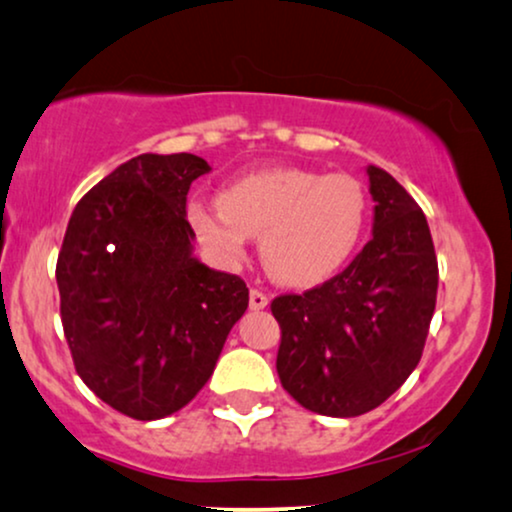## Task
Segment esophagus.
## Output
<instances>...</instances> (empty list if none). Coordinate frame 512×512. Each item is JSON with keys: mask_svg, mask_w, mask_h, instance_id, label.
<instances>
[{"mask_svg": "<svg viewBox=\"0 0 512 512\" xmlns=\"http://www.w3.org/2000/svg\"><path fill=\"white\" fill-rule=\"evenodd\" d=\"M269 304V297L262 293V290H250V309L252 312H260V309H264Z\"/></svg>", "mask_w": 512, "mask_h": 512, "instance_id": "esophagus-1", "label": "esophagus"}]
</instances>
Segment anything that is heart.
<instances>
[{"label":"heart","instance_id":"obj_1","mask_svg":"<svg viewBox=\"0 0 512 512\" xmlns=\"http://www.w3.org/2000/svg\"><path fill=\"white\" fill-rule=\"evenodd\" d=\"M198 241L226 264L260 236L264 267L288 286H314L352 260L368 226V193L352 174L269 167L229 184L217 205L191 200Z\"/></svg>","mask_w":512,"mask_h":512}]
</instances>
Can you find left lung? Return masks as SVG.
<instances>
[{
	"mask_svg": "<svg viewBox=\"0 0 512 512\" xmlns=\"http://www.w3.org/2000/svg\"><path fill=\"white\" fill-rule=\"evenodd\" d=\"M373 238L323 286L281 295L276 371L304 409L333 418L373 411L404 385L423 354L437 302V257L418 203L368 165Z\"/></svg>",
	"mask_w": 512,
	"mask_h": 512,
	"instance_id": "left-lung-1",
	"label": "left lung"
}]
</instances>
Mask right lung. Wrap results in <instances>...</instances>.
Segmentation results:
<instances>
[{
  "mask_svg": "<svg viewBox=\"0 0 512 512\" xmlns=\"http://www.w3.org/2000/svg\"><path fill=\"white\" fill-rule=\"evenodd\" d=\"M210 165L193 153H144L75 205L56 264L75 371L137 420L184 409L208 383L248 309L243 278L193 255L186 196Z\"/></svg>",
  "mask_w": 512,
  "mask_h": 512,
  "instance_id": "add662e5",
  "label": "right lung"
}]
</instances>
